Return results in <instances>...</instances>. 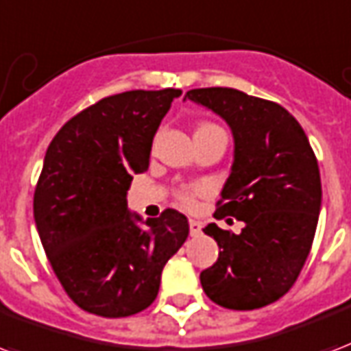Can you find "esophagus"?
Segmentation results:
<instances>
[{"instance_id": "obj_1", "label": "esophagus", "mask_w": 351, "mask_h": 351, "mask_svg": "<svg viewBox=\"0 0 351 351\" xmlns=\"http://www.w3.org/2000/svg\"><path fill=\"white\" fill-rule=\"evenodd\" d=\"M189 228H191L192 237H197L202 233V223L197 222V220H189Z\"/></svg>"}]
</instances>
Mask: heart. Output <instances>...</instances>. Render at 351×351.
Masks as SVG:
<instances>
[{
	"instance_id": "1",
	"label": "heart",
	"mask_w": 351,
	"mask_h": 351,
	"mask_svg": "<svg viewBox=\"0 0 351 351\" xmlns=\"http://www.w3.org/2000/svg\"><path fill=\"white\" fill-rule=\"evenodd\" d=\"M209 128H216V125H213V123H202L197 129H209ZM179 199H181V204L183 205H192L194 204V192L185 189V191L179 192Z\"/></svg>"
}]
</instances>
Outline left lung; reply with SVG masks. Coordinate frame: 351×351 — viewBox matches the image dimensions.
Masks as SVG:
<instances>
[{
    "mask_svg": "<svg viewBox=\"0 0 351 351\" xmlns=\"http://www.w3.org/2000/svg\"><path fill=\"white\" fill-rule=\"evenodd\" d=\"M185 99L231 128L235 155L215 216L244 222L239 235L216 223L204 229L220 252L199 281L226 309H259L291 291L313 246L322 204L315 152L296 118L274 101L222 86L194 88Z\"/></svg>",
    "mask_w": 351,
    "mask_h": 351,
    "instance_id": "1",
    "label": "left lung"
}]
</instances>
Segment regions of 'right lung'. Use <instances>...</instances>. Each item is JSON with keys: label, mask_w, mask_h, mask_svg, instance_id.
<instances>
[{"label": "right lung", "mask_w": 351, "mask_h": 351, "mask_svg": "<svg viewBox=\"0 0 351 351\" xmlns=\"http://www.w3.org/2000/svg\"><path fill=\"white\" fill-rule=\"evenodd\" d=\"M179 96L165 88L104 97L68 120L47 147L35 223L60 285L86 313L122 318L149 307L162 268L189 237L185 215L166 209L144 222L125 199Z\"/></svg>", "instance_id": "1"}]
</instances>
